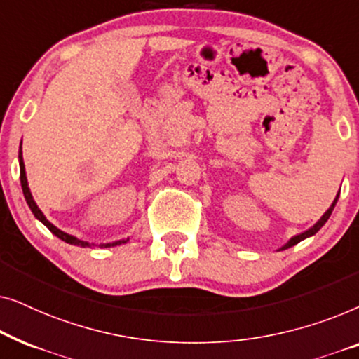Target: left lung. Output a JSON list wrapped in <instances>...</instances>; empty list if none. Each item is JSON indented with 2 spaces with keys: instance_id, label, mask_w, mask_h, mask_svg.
Listing matches in <instances>:
<instances>
[{
  "instance_id": "1",
  "label": "left lung",
  "mask_w": 359,
  "mask_h": 359,
  "mask_svg": "<svg viewBox=\"0 0 359 359\" xmlns=\"http://www.w3.org/2000/svg\"><path fill=\"white\" fill-rule=\"evenodd\" d=\"M338 198H340V193H338V194H337V198H335V199H333V203H332V205H330V208H328V209L325 210V214H323V215H322V217H320V219H318V220H317V222H316V224H313L311 229H307V230H306V232H302V233H297V235H294V237H291V238H289V240H287V242H286V243H284V245H283V247H281V248H279V250H286V248H289V247H294V245H297L299 242H302V240H306V238H309V237H312V235H316V233L318 232V230H320V229L323 227V225H325V222H327V220H328V219H330V215H332V212H333V209H335V204H337V201H338Z\"/></svg>"
}]
</instances>
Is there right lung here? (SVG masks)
Listing matches in <instances>:
<instances>
[{
	"instance_id": "right-lung-1",
	"label": "right lung",
	"mask_w": 359,
	"mask_h": 359,
	"mask_svg": "<svg viewBox=\"0 0 359 359\" xmlns=\"http://www.w3.org/2000/svg\"><path fill=\"white\" fill-rule=\"evenodd\" d=\"M18 158H19V170H21V176H19V178H21L22 193H24V198H26V203H27V205H29V209L32 210L34 217H36L37 220H41V222H42L43 225H46V227H47L48 230H50V232H52L53 235H55V237H58L60 240H63V242H67V243H70V245H76V247H83V248H86V247L111 248V247H117V245H122V243H127V242H129L130 238L127 237V238L116 240V242H107V243L96 245V243H93V242H86V240L78 238V237H75V235H70V233L63 232V230H60L58 227H55V225H53L52 222H48L46 215H43L42 210L39 209V205L36 204V201H34L31 189H29L27 176H26V166H24V160H22V140H21V145H19V155H18Z\"/></svg>"
}]
</instances>
